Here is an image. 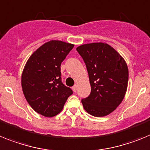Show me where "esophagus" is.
Segmentation results:
<instances>
[{
    "instance_id": "obj_1",
    "label": "esophagus",
    "mask_w": 150,
    "mask_h": 150,
    "mask_svg": "<svg viewBox=\"0 0 150 150\" xmlns=\"http://www.w3.org/2000/svg\"><path fill=\"white\" fill-rule=\"evenodd\" d=\"M77 88H78V86H77L76 84H75V85H74L73 87H72V91H73L74 92H76Z\"/></svg>"
}]
</instances>
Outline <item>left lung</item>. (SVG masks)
<instances>
[{
  "instance_id": "1",
  "label": "left lung",
  "mask_w": 150,
  "mask_h": 150,
  "mask_svg": "<svg viewBox=\"0 0 150 150\" xmlns=\"http://www.w3.org/2000/svg\"><path fill=\"white\" fill-rule=\"evenodd\" d=\"M89 75L91 91L82 99L85 111L95 117L112 112L123 100L128 82V69L122 56L106 43H91L76 48Z\"/></svg>"
}]
</instances>
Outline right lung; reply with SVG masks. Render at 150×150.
Here are the masks:
<instances>
[{
	"label": "right lung",
	"mask_w": 150,
	"mask_h": 150,
	"mask_svg": "<svg viewBox=\"0 0 150 150\" xmlns=\"http://www.w3.org/2000/svg\"><path fill=\"white\" fill-rule=\"evenodd\" d=\"M74 44L48 41L32 53L22 74L23 93L31 107L45 117H53L63 109L72 91L62 84L61 63Z\"/></svg>",
	"instance_id": "right-lung-1"
}]
</instances>
